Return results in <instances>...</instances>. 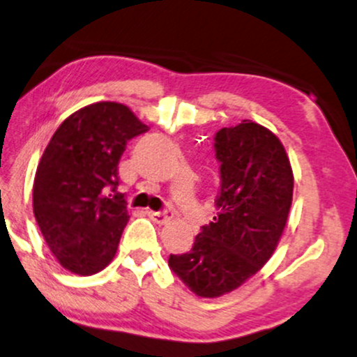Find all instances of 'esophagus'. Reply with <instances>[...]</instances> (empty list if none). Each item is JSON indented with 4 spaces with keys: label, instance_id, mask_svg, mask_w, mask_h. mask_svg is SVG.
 <instances>
[{
    "label": "esophagus",
    "instance_id": "34e87169",
    "mask_svg": "<svg viewBox=\"0 0 357 357\" xmlns=\"http://www.w3.org/2000/svg\"><path fill=\"white\" fill-rule=\"evenodd\" d=\"M148 214L158 225H166L167 221L173 220V211H148Z\"/></svg>",
    "mask_w": 357,
    "mask_h": 357
}]
</instances>
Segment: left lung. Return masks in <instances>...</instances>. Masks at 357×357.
<instances>
[{
  "mask_svg": "<svg viewBox=\"0 0 357 357\" xmlns=\"http://www.w3.org/2000/svg\"><path fill=\"white\" fill-rule=\"evenodd\" d=\"M221 162L216 216L169 268L199 298H220L255 276L276 251L293 203L294 176L279 137L251 119L214 137Z\"/></svg>",
  "mask_w": 357,
  "mask_h": 357,
  "instance_id": "1",
  "label": "left lung"
}]
</instances>
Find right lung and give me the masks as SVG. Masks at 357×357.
I'll list each match as a JSON object with an SVG mask.
<instances>
[{
    "instance_id": "right-lung-1",
    "label": "right lung",
    "mask_w": 357,
    "mask_h": 357,
    "mask_svg": "<svg viewBox=\"0 0 357 357\" xmlns=\"http://www.w3.org/2000/svg\"><path fill=\"white\" fill-rule=\"evenodd\" d=\"M146 131L128 106L100 101L68 116L46 146L34 176L33 211L68 271L91 276L113 261L130 220L124 196L116 192L118 165L128 139Z\"/></svg>"
}]
</instances>
